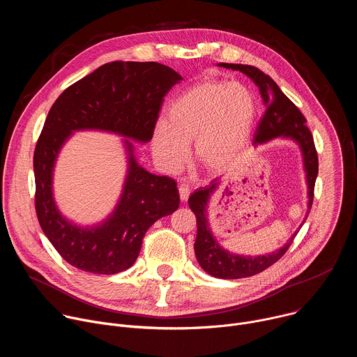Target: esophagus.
<instances>
[{
  "instance_id": "esophagus-1",
  "label": "esophagus",
  "mask_w": 357,
  "mask_h": 357,
  "mask_svg": "<svg viewBox=\"0 0 357 357\" xmlns=\"http://www.w3.org/2000/svg\"><path fill=\"white\" fill-rule=\"evenodd\" d=\"M178 190H179V197H181V200H182V202H186L188 197H189V195H190L189 186L185 185V183H182V185H179Z\"/></svg>"
}]
</instances>
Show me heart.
<instances>
[{
	"label": "heart",
	"instance_id": "obj_1",
	"mask_svg": "<svg viewBox=\"0 0 357 357\" xmlns=\"http://www.w3.org/2000/svg\"><path fill=\"white\" fill-rule=\"evenodd\" d=\"M257 103L240 83L202 82L178 96L152 134V151L165 169H178L188 157L193 139L195 160L211 172L234 164L245 148Z\"/></svg>",
	"mask_w": 357,
	"mask_h": 357
}]
</instances>
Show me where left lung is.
<instances>
[{"instance_id":"1","label":"left lung","mask_w":357,"mask_h":357,"mask_svg":"<svg viewBox=\"0 0 357 357\" xmlns=\"http://www.w3.org/2000/svg\"><path fill=\"white\" fill-rule=\"evenodd\" d=\"M219 66L240 70L241 73L248 76L260 89L261 97L266 105V112L257 126L256 134H254V145L267 142L277 137L291 138L299 145L302 151L303 167L305 172H307L308 183L310 202L308 212L307 216H305V220H307L312 206L314 188L318 176V154L314 144V137L310 128L305 126L307 119L303 117L299 109L281 91L278 84L260 69L250 65L236 63H219ZM218 185L219 181L213 179L208 186L199 188L189 197V208L195 213L197 225V234L195 240L196 259L203 270L216 278L236 280L256 275L268 268L270 266H273L274 263H277L284 256L299 230L295 231L292 237L287 241V244L282 245L278 251L266 254V256L250 257L238 256V254H230L227 250L222 248L220 244L215 240L206 219L208 202L211 199V195L218 189Z\"/></svg>"}]
</instances>
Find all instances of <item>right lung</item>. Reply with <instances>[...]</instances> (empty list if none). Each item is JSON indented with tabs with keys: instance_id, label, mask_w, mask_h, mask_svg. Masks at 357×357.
Masks as SVG:
<instances>
[{
	"instance_id": "obj_1",
	"label": "right lung",
	"mask_w": 357,
	"mask_h": 357,
	"mask_svg": "<svg viewBox=\"0 0 357 357\" xmlns=\"http://www.w3.org/2000/svg\"><path fill=\"white\" fill-rule=\"evenodd\" d=\"M182 80L157 62L116 61L69 86L50 107L33 152L35 209L39 225L62 259L93 274L130 268L146 230L179 206L176 182L139 167L132 144L126 139L128 172L114 212L97 226L69 222L56 208L54 167L73 131L101 130L148 142L154 134L164 97Z\"/></svg>"
}]
</instances>
